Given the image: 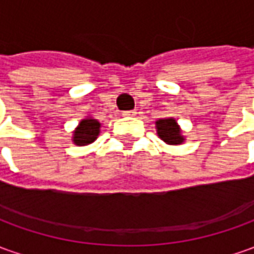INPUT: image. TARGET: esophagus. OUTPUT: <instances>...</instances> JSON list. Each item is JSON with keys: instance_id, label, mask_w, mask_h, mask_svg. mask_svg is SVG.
<instances>
[{"instance_id": "esophagus-1", "label": "esophagus", "mask_w": 254, "mask_h": 254, "mask_svg": "<svg viewBox=\"0 0 254 254\" xmlns=\"http://www.w3.org/2000/svg\"><path fill=\"white\" fill-rule=\"evenodd\" d=\"M122 115H123L124 117H132L137 115V112H135V110H126V112H123Z\"/></svg>"}]
</instances>
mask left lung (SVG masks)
I'll return each mask as SVG.
<instances>
[{
	"label": "left lung",
	"instance_id": "1",
	"mask_svg": "<svg viewBox=\"0 0 254 254\" xmlns=\"http://www.w3.org/2000/svg\"><path fill=\"white\" fill-rule=\"evenodd\" d=\"M156 131L157 135L169 145H180L183 144L184 139H185L181 134L180 126L173 117L159 119L156 122Z\"/></svg>",
	"mask_w": 254,
	"mask_h": 254
}]
</instances>
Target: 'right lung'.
Listing matches in <instances>:
<instances>
[{
	"instance_id": "obj_1",
	"label": "right lung",
	"mask_w": 254,
	"mask_h": 254,
	"mask_svg": "<svg viewBox=\"0 0 254 254\" xmlns=\"http://www.w3.org/2000/svg\"><path fill=\"white\" fill-rule=\"evenodd\" d=\"M99 128H101V123L98 120L92 117L83 119L73 132V142L78 146L94 142L99 135Z\"/></svg>"
}]
</instances>
